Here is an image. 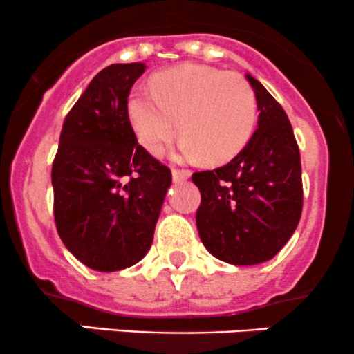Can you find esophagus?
<instances>
[{"mask_svg":"<svg viewBox=\"0 0 354 354\" xmlns=\"http://www.w3.org/2000/svg\"><path fill=\"white\" fill-rule=\"evenodd\" d=\"M172 177H174V182H182V180H185V178L191 177V170L174 169L172 170Z\"/></svg>","mask_w":354,"mask_h":354,"instance_id":"1","label":"esophagus"}]
</instances>
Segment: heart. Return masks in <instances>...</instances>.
Here are the masks:
<instances>
[{
  "label": "heart",
  "mask_w": 354,
  "mask_h": 354,
  "mask_svg": "<svg viewBox=\"0 0 354 354\" xmlns=\"http://www.w3.org/2000/svg\"><path fill=\"white\" fill-rule=\"evenodd\" d=\"M129 120L141 145L160 153L177 131L184 134L178 153L184 158L223 163L239 155L257 125V96L239 73L201 63H184L158 73L151 93L136 89L129 96Z\"/></svg>",
  "instance_id": "heart-1"
}]
</instances>
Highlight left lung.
<instances>
[{"instance_id":"1","label":"left lung","mask_w":354,"mask_h":354,"mask_svg":"<svg viewBox=\"0 0 354 354\" xmlns=\"http://www.w3.org/2000/svg\"><path fill=\"white\" fill-rule=\"evenodd\" d=\"M258 127L227 165L192 174L201 192L196 225L206 250L230 265L272 260L295 234L303 209L299 148L275 97L246 73Z\"/></svg>"}]
</instances>
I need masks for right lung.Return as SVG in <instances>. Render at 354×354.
I'll return each mask as SVG.
<instances>
[{
  "label": "right lung",
  "instance_id": "obj_1",
  "mask_svg": "<svg viewBox=\"0 0 354 354\" xmlns=\"http://www.w3.org/2000/svg\"><path fill=\"white\" fill-rule=\"evenodd\" d=\"M145 63L101 70L63 122L51 182L55 223L86 267L117 272L141 261L153 243L169 167L138 142L127 97Z\"/></svg>",
  "mask_w": 354,
  "mask_h": 354
}]
</instances>
